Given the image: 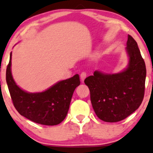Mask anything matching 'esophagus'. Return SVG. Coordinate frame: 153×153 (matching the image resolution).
Masks as SVG:
<instances>
[{
  "mask_svg": "<svg viewBox=\"0 0 153 153\" xmlns=\"http://www.w3.org/2000/svg\"><path fill=\"white\" fill-rule=\"evenodd\" d=\"M86 76H87L86 73H85V72H82L81 74H80V78H81L82 81H83V80H85V78H86Z\"/></svg>",
  "mask_w": 153,
  "mask_h": 153,
  "instance_id": "1",
  "label": "esophagus"
}]
</instances>
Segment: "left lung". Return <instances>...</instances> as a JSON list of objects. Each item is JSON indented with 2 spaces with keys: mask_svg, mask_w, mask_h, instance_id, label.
<instances>
[{
  "mask_svg": "<svg viewBox=\"0 0 153 153\" xmlns=\"http://www.w3.org/2000/svg\"><path fill=\"white\" fill-rule=\"evenodd\" d=\"M127 69L117 74L95 71L84 82L88 85L95 113L106 122L126 119L141 105L145 94L146 67L137 43L128 35Z\"/></svg>",
  "mask_w": 153,
  "mask_h": 153,
  "instance_id": "left-lung-1",
  "label": "left lung"
}]
</instances>
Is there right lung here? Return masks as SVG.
<instances>
[{
    "instance_id": "obj_1",
    "label": "right lung",
    "mask_w": 153,
    "mask_h": 153,
    "mask_svg": "<svg viewBox=\"0 0 153 153\" xmlns=\"http://www.w3.org/2000/svg\"><path fill=\"white\" fill-rule=\"evenodd\" d=\"M11 52L6 68V82L17 111L23 117L43 125H57L64 120L69 110L73 92L80 85L78 74L62 80L41 93H28L13 80L10 71Z\"/></svg>"
}]
</instances>
